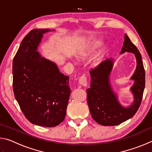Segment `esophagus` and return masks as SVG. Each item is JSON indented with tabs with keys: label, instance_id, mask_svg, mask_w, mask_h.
Instances as JSON below:
<instances>
[{
	"label": "esophagus",
	"instance_id": "1",
	"mask_svg": "<svg viewBox=\"0 0 152 152\" xmlns=\"http://www.w3.org/2000/svg\"><path fill=\"white\" fill-rule=\"evenodd\" d=\"M78 83L79 84H80L82 86H87V79L86 76L82 75L78 79Z\"/></svg>",
	"mask_w": 152,
	"mask_h": 152
}]
</instances>
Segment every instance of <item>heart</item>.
I'll use <instances>...</instances> for the list:
<instances>
[{"instance_id":"b5f03b06","label":"heart","mask_w":152,"mask_h":152,"mask_svg":"<svg viewBox=\"0 0 152 152\" xmlns=\"http://www.w3.org/2000/svg\"><path fill=\"white\" fill-rule=\"evenodd\" d=\"M95 48H96V46L94 45V46H89V47L80 49V50L78 51V53H77V56H78V58L80 59L86 58V57H88V56L91 54L92 51H94ZM102 58H103V55L102 54L98 56V57L94 60V65L96 66L99 65L102 60Z\"/></svg>"}]
</instances>
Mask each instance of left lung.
I'll return each mask as SVG.
<instances>
[{"label":"left lung","mask_w":152,"mask_h":152,"mask_svg":"<svg viewBox=\"0 0 152 152\" xmlns=\"http://www.w3.org/2000/svg\"><path fill=\"white\" fill-rule=\"evenodd\" d=\"M125 52L134 53L137 66L131 80L134 84L130 88L134 97L133 103L123 107L117 100L110 83V74L113 66L112 58L102 61L90 71L91 87L86 90L87 102L92 117L99 124L104 126L119 125L134 115L140 107L145 88V70L143 61L137 47L131 42L127 34L120 54Z\"/></svg>","instance_id":"obj_1"}]
</instances>
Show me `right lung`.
Wrapping results in <instances>:
<instances>
[{"label":"right lung","mask_w":152,"mask_h":152,"mask_svg":"<svg viewBox=\"0 0 152 152\" xmlns=\"http://www.w3.org/2000/svg\"><path fill=\"white\" fill-rule=\"evenodd\" d=\"M51 31H31L12 61V88L20 109L29 122L46 127H56L64 120L71 92L69 76L37 51L43 34Z\"/></svg>","instance_id":"right-lung-1"}]
</instances>
